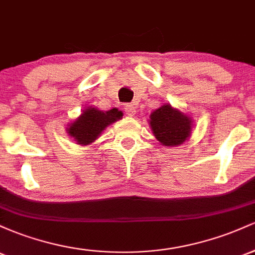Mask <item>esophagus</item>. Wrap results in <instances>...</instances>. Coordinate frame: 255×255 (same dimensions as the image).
<instances>
[{"label": "esophagus", "mask_w": 255, "mask_h": 255, "mask_svg": "<svg viewBox=\"0 0 255 255\" xmlns=\"http://www.w3.org/2000/svg\"><path fill=\"white\" fill-rule=\"evenodd\" d=\"M125 111L128 116H134L135 115V107H133L131 104H126Z\"/></svg>", "instance_id": "1"}]
</instances>
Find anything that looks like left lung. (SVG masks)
<instances>
[{"label": "left lung", "instance_id": "obj_1", "mask_svg": "<svg viewBox=\"0 0 255 255\" xmlns=\"http://www.w3.org/2000/svg\"><path fill=\"white\" fill-rule=\"evenodd\" d=\"M192 119L170 104H164L151 114L150 126L153 135L164 146L183 144L192 130Z\"/></svg>", "mask_w": 255, "mask_h": 255}]
</instances>
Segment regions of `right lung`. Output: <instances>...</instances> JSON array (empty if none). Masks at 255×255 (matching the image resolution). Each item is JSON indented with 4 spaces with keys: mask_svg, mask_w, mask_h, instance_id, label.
Returning <instances> with one entry per match:
<instances>
[{
    "mask_svg": "<svg viewBox=\"0 0 255 255\" xmlns=\"http://www.w3.org/2000/svg\"><path fill=\"white\" fill-rule=\"evenodd\" d=\"M122 111L114 108L108 111H101L97 108L87 107L79 118L67 128L69 136L79 145H90L101 135L108 126L122 119Z\"/></svg>",
    "mask_w": 255,
    "mask_h": 255,
    "instance_id": "right-lung-1",
    "label": "right lung"
}]
</instances>
